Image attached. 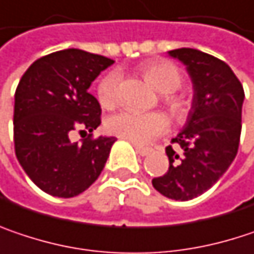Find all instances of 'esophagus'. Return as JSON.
<instances>
[{
    "label": "esophagus",
    "instance_id": "obj_1",
    "mask_svg": "<svg viewBox=\"0 0 254 254\" xmlns=\"http://www.w3.org/2000/svg\"><path fill=\"white\" fill-rule=\"evenodd\" d=\"M133 147H135L136 152H138L139 155H142V157L148 155L151 152V148H148V147H142V145H139V144H133Z\"/></svg>",
    "mask_w": 254,
    "mask_h": 254
}]
</instances>
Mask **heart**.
Segmentation results:
<instances>
[{
    "instance_id": "1",
    "label": "heart",
    "mask_w": 254,
    "mask_h": 254,
    "mask_svg": "<svg viewBox=\"0 0 254 254\" xmlns=\"http://www.w3.org/2000/svg\"><path fill=\"white\" fill-rule=\"evenodd\" d=\"M144 74L160 93L163 100L176 116L182 118L188 113V102L176 96L174 91L182 84V75L177 66L169 61H151L144 65ZM121 82V74L110 71L104 75L97 85V99L104 109H112L118 102V88ZM110 133L124 138L135 144H148L154 138L163 135L169 129V119L161 112L136 113L130 110L119 112L110 116L106 122Z\"/></svg>"
}]
</instances>
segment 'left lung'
<instances>
[{
  "label": "left lung",
  "mask_w": 254,
  "mask_h": 254,
  "mask_svg": "<svg viewBox=\"0 0 254 254\" xmlns=\"http://www.w3.org/2000/svg\"><path fill=\"white\" fill-rule=\"evenodd\" d=\"M186 65L193 84V100L183 129L169 145V170L152 179L161 195L190 200L212 188L234 161L240 133L244 90L233 69L221 59L192 48L169 51Z\"/></svg>",
  "instance_id": "left-lung-1"
}]
</instances>
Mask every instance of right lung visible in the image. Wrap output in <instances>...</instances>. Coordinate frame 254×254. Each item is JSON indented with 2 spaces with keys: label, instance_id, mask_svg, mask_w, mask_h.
Masks as SVG:
<instances>
[{
  "label": "right lung",
  "instance_id": "right-lung-1",
  "mask_svg": "<svg viewBox=\"0 0 254 254\" xmlns=\"http://www.w3.org/2000/svg\"><path fill=\"white\" fill-rule=\"evenodd\" d=\"M115 61L81 49H64L35 61L14 96V148L18 163L43 192L72 197L100 176L116 138L71 142L78 127L93 132L102 109L88 93Z\"/></svg>",
  "mask_w": 254,
  "mask_h": 254
}]
</instances>
